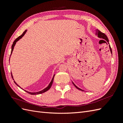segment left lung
Listing matches in <instances>:
<instances>
[{"mask_svg":"<svg viewBox=\"0 0 123 123\" xmlns=\"http://www.w3.org/2000/svg\"><path fill=\"white\" fill-rule=\"evenodd\" d=\"M96 35H97L98 36V37H99V38H103V39H104V40H106L107 42H108V43L109 44V40H108V37H107V36L104 33H102V32H101L100 31H99L98 30H96ZM109 49H110V51H111V53H112V51H111V46L109 45ZM72 83L73 84H74V85L75 86V88H77L78 89H79V90H81V91H84V90H82L81 89H80V88H78L77 86L75 85L74 83L72 82Z\"/></svg>","mask_w":123,"mask_h":123,"instance_id":"left-lung-1","label":"left lung"}]
</instances>
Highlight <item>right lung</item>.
Here are the masks:
<instances>
[{
  "instance_id": "add662e5",
  "label": "right lung",
  "mask_w": 123,
  "mask_h": 123,
  "mask_svg": "<svg viewBox=\"0 0 123 123\" xmlns=\"http://www.w3.org/2000/svg\"><path fill=\"white\" fill-rule=\"evenodd\" d=\"M27 32V30H25L24 32H23V33L22 34L20 35V36H19V37H18L16 39V40L14 41V42H13V43H12V51H11V54H10V56H11V55H12V51H13V49H14V46H15V44H16V42H17L18 41H19L20 38H22L23 36H24V35L25 34V33H26V32ZM9 60H10V57H9ZM54 75H55V74H54V75H53V78H52V80H51V81L50 82V83H49V85H48V86L47 87H46L45 89H43L42 90H41V91H38V92H30V91H26V90H24L23 89H22L21 87H20V86H19V85H18L17 84V83L15 81H14V78H13V77H12V78L13 79V80H14V82H15V83L16 85L17 86H18V87H19V88H20L22 89H23V90H24V91H25L26 92H27V93H30V94H31V95H38V94H41V93H44V92H46V91H48V90H49V89H50V88H51V86H52V83H53V79H54Z\"/></svg>"
}]
</instances>
